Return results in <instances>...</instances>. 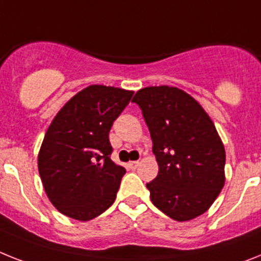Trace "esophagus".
<instances>
[{
  "label": "esophagus",
  "mask_w": 261,
  "mask_h": 261,
  "mask_svg": "<svg viewBox=\"0 0 261 261\" xmlns=\"http://www.w3.org/2000/svg\"><path fill=\"white\" fill-rule=\"evenodd\" d=\"M129 167L132 168V169H136V168L140 165V161H129Z\"/></svg>",
  "instance_id": "obj_1"
}]
</instances>
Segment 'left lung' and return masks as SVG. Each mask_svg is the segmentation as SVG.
<instances>
[{"label":"left lung","mask_w":261,"mask_h":261,"mask_svg":"<svg viewBox=\"0 0 261 261\" xmlns=\"http://www.w3.org/2000/svg\"><path fill=\"white\" fill-rule=\"evenodd\" d=\"M149 128L159 174L146 184L152 203L176 221L210 210L225 182V149L216 126L191 94L176 87L136 92Z\"/></svg>","instance_id":"1"}]
</instances>
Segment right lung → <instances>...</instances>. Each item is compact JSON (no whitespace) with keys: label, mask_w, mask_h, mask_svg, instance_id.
Segmentation results:
<instances>
[{"label":"right lung","mask_w":261,"mask_h":261,"mask_svg":"<svg viewBox=\"0 0 261 261\" xmlns=\"http://www.w3.org/2000/svg\"><path fill=\"white\" fill-rule=\"evenodd\" d=\"M132 90L89 85L58 111L38 152V172L62 215L92 220L116 200L125 168L111 160L109 130Z\"/></svg>","instance_id":"obj_1"}]
</instances>
